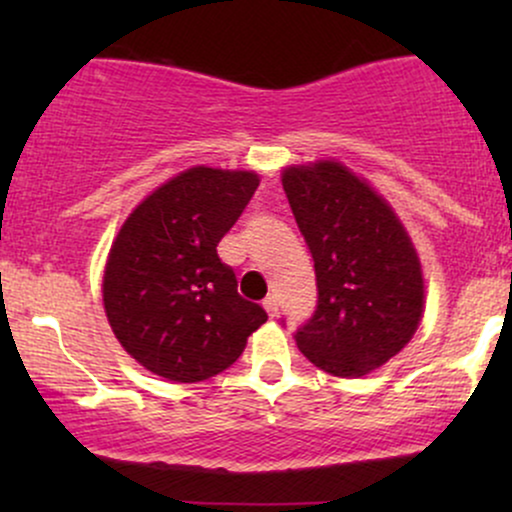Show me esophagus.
I'll use <instances>...</instances> for the list:
<instances>
[{
  "label": "esophagus",
  "mask_w": 512,
  "mask_h": 512,
  "mask_svg": "<svg viewBox=\"0 0 512 512\" xmlns=\"http://www.w3.org/2000/svg\"><path fill=\"white\" fill-rule=\"evenodd\" d=\"M264 310H267L269 317H276V315H279V301H276L274 296L264 298Z\"/></svg>",
  "instance_id": "esophagus-1"
}]
</instances>
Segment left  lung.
Masks as SVG:
<instances>
[{
    "label": "left lung",
    "instance_id": "1",
    "mask_svg": "<svg viewBox=\"0 0 512 512\" xmlns=\"http://www.w3.org/2000/svg\"><path fill=\"white\" fill-rule=\"evenodd\" d=\"M281 185L317 279L315 313L293 337L320 370L361 378L397 356L419 327V255L390 204L342 163L289 166Z\"/></svg>",
    "mask_w": 512,
    "mask_h": 512
}]
</instances>
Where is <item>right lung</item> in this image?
<instances>
[{"label":"right lung","mask_w":512,"mask_h":512,"mask_svg":"<svg viewBox=\"0 0 512 512\" xmlns=\"http://www.w3.org/2000/svg\"><path fill=\"white\" fill-rule=\"evenodd\" d=\"M257 185L252 170L195 166L122 223L105 264L103 305L117 342L151 373L175 383L207 380L233 366L267 322L216 252Z\"/></svg>","instance_id":"1"}]
</instances>
